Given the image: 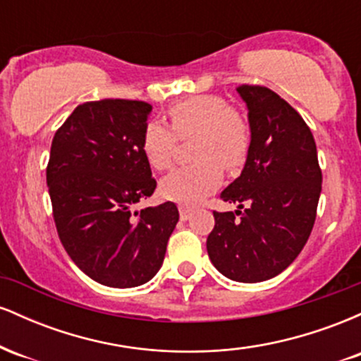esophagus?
Masks as SVG:
<instances>
[{
    "mask_svg": "<svg viewBox=\"0 0 361 361\" xmlns=\"http://www.w3.org/2000/svg\"><path fill=\"white\" fill-rule=\"evenodd\" d=\"M190 215H192V207L180 205V217H181V221H188Z\"/></svg>",
    "mask_w": 361,
    "mask_h": 361,
    "instance_id": "1",
    "label": "esophagus"
}]
</instances>
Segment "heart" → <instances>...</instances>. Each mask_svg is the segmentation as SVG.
<instances>
[{
    "label": "heart",
    "mask_w": 361,
    "mask_h": 361,
    "mask_svg": "<svg viewBox=\"0 0 361 361\" xmlns=\"http://www.w3.org/2000/svg\"><path fill=\"white\" fill-rule=\"evenodd\" d=\"M169 129L161 122H147L140 134V149L157 171L168 169L175 159L178 139H192L193 164L178 168L161 180V195L168 200L197 204L222 181V168L238 171L251 151V126L239 110L231 109L224 97L193 94L168 109Z\"/></svg>",
    "instance_id": "b5f03b06"
}]
</instances>
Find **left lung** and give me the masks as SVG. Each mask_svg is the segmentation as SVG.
Masks as SVG:
<instances>
[{
    "label": "left lung",
    "mask_w": 361,
    "mask_h": 361,
    "mask_svg": "<svg viewBox=\"0 0 361 361\" xmlns=\"http://www.w3.org/2000/svg\"><path fill=\"white\" fill-rule=\"evenodd\" d=\"M238 91L250 110L251 151L241 176L221 193L239 210H214L207 251L224 276L255 283L283 271L305 246L322 171L299 111L267 86L239 85Z\"/></svg>",
    "instance_id": "obj_1"
}]
</instances>
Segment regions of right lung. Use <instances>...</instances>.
<instances>
[{"label": "right lung", "mask_w": 361, "mask_h": 361, "mask_svg": "<svg viewBox=\"0 0 361 361\" xmlns=\"http://www.w3.org/2000/svg\"><path fill=\"white\" fill-rule=\"evenodd\" d=\"M151 110L139 100L86 102L52 139L47 186L57 235L78 268L106 287L151 280L180 219L173 202L134 210L156 190L140 149Z\"/></svg>", "instance_id": "add662e5"}]
</instances>
